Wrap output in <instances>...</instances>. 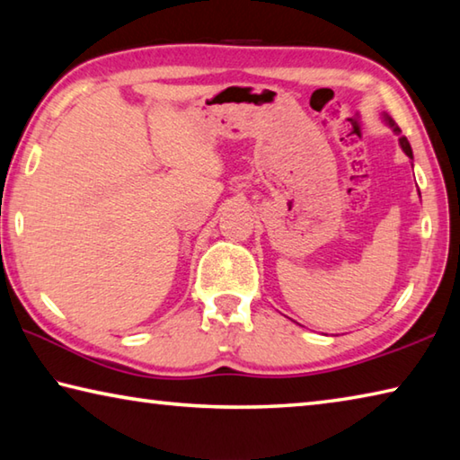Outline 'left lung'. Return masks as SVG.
<instances>
[{
	"label": "left lung",
	"mask_w": 460,
	"mask_h": 460,
	"mask_svg": "<svg viewBox=\"0 0 460 460\" xmlns=\"http://www.w3.org/2000/svg\"><path fill=\"white\" fill-rule=\"evenodd\" d=\"M384 121L387 123V126H389V128H392V129L395 131V134H398V136H400V128H398V126H395V121H394L392 118H389V115H387V113L384 115ZM400 146H402V150H403V152H406V155H408V158H414V155H411V147H410V142H408V139H406V137H403V136H400Z\"/></svg>",
	"instance_id": "8db88e82"
}]
</instances>
